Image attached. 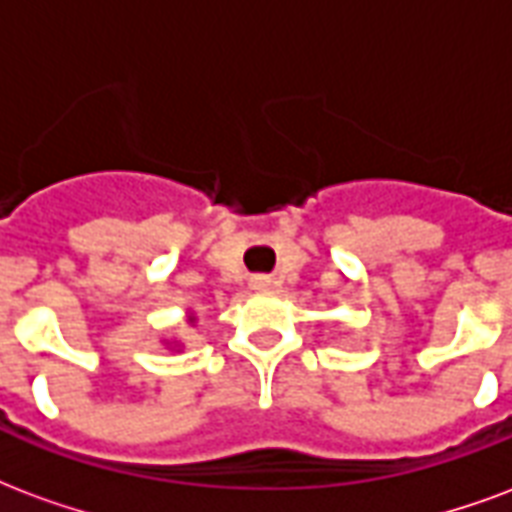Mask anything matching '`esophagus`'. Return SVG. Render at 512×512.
<instances>
[{"mask_svg":"<svg viewBox=\"0 0 512 512\" xmlns=\"http://www.w3.org/2000/svg\"><path fill=\"white\" fill-rule=\"evenodd\" d=\"M251 286H253V289H270L272 281H270V278H267V275H253Z\"/></svg>","mask_w":512,"mask_h":512,"instance_id":"obj_1","label":"esophagus"}]
</instances>
